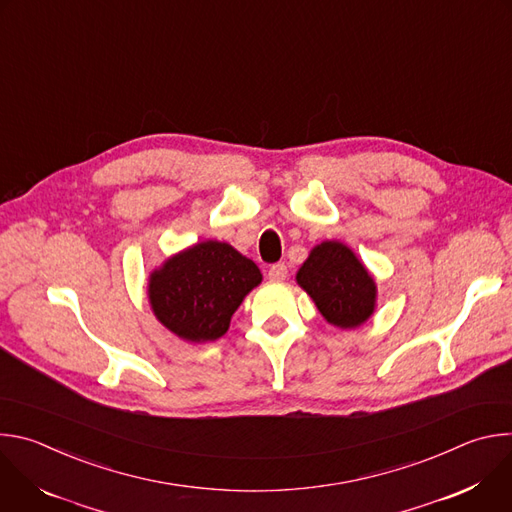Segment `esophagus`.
I'll return each mask as SVG.
<instances>
[{
	"mask_svg": "<svg viewBox=\"0 0 512 512\" xmlns=\"http://www.w3.org/2000/svg\"><path fill=\"white\" fill-rule=\"evenodd\" d=\"M285 277H287V265L285 263H275V265L269 267V279L279 281V279H285Z\"/></svg>",
	"mask_w": 512,
	"mask_h": 512,
	"instance_id": "34e87169",
	"label": "esophagus"
}]
</instances>
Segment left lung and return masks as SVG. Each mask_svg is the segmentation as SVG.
Returning a JSON list of instances; mask_svg holds the SVG:
<instances>
[{
	"instance_id": "8db88e82",
	"label": "left lung",
	"mask_w": 512,
	"mask_h": 512,
	"mask_svg": "<svg viewBox=\"0 0 512 512\" xmlns=\"http://www.w3.org/2000/svg\"><path fill=\"white\" fill-rule=\"evenodd\" d=\"M298 285L316 304L324 320L352 330L377 310V283L356 253L340 241H322L296 273Z\"/></svg>"
}]
</instances>
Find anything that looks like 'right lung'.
I'll return each mask as SVG.
<instances>
[{
    "instance_id": "1",
    "label": "right lung",
    "mask_w": 512,
    "mask_h": 512,
    "mask_svg": "<svg viewBox=\"0 0 512 512\" xmlns=\"http://www.w3.org/2000/svg\"><path fill=\"white\" fill-rule=\"evenodd\" d=\"M261 279L259 267L233 245L200 241L150 271L148 300L164 328L202 344L227 334L233 314Z\"/></svg>"
}]
</instances>
